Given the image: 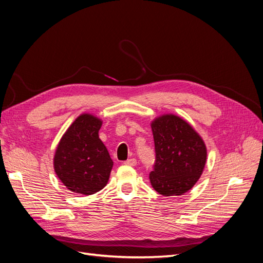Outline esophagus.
<instances>
[{
	"label": "esophagus",
	"instance_id": "34e87169",
	"mask_svg": "<svg viewBox=\"0 0 263 263\" xmlns=\"http://www.w3.org/2000/svg\"><path fill=\"white\" fill-rule=\"evenodd\" d=\"M126 165H132V166H135L137 164V160L135 158H130V159H128V160L127 161H125L124 162Z\"/></svg>",
	"mask_w": 263,
	"mask_h": 263
}]
</instances>
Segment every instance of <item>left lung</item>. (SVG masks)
<instances>
[{"label": "left lung", "instance_id": "left-lung-1", "mask_svg": "<svg viewBox=\"0 0 263 263\" xmlns=\"http://www.w3.org/2000/svg\"><path fill=\"white\" fill-rule=\"evenodd\" d=\"M150 126L156 148L155 169L149 174L151 185L163 196L186 193L201 178L208 160L203 138L174 114L158 116Z\"/></svg>", "mask_w": 263, "mask_h": 263}]
</instances>
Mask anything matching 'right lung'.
<instances>
[{
    "label": "right lung",
    "mask_w": 263,
    "mask_h": 263,
    "mask_svg": "<svg viewBox=\"0 0 263 263\" xmlns=\"http://www.w3.org/2000/svg\"><path fill=\"white\" fill-rule=\"evenodd\" d=\"M102 124L94 114L79 115L55 148L54 172L71 192L91 195L107 184L114 163L99 137Z\"/></svg>",
    "instance_id": "right-lung-1"
}]
</instances>
